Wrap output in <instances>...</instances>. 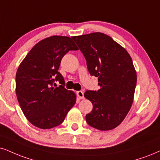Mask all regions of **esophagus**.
I'll use <instances>...</instances> for the list:
<instances>
[{"instance_id": "34e87169", "label": "esophagus", "mask_w": 160, "mask_h": 160, "mask_svg": "<svg viewBox=\"0 0 160 160\" xmlns=\"http://www.w3.org/2000/svg\"><path fill=\"white\" fill-rule=\"evenodd\" d=\"M77 95H78V97L80 99H83L84 98L83 92H82V91H78V92H77Z\"/></svg>"}]
</instances>
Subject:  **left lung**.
<instances>
[{
    "label": "left lung",
    "instance_id": "1",
    "mask_svg": "<svg viewBox=\"0 0 160 160\" xmlns=\"http://www.w3.org/2000/svg\"><path fill=\"white\" fill-rule=\"evenodd\" d=\"M86 60L92 76L98 78V91L87 90L84 97L93 109L86 115L90 126L112 130L126 117L134 100L137 73L128 52L101 32L72 37Z\"/></svg>",
    "mask_w": 160,
    "mask_h": 160
}]
</instances>
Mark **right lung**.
I'll use <instances>...</instances> for the list:
<instances>
[{"instance_id":"1","label":"right lung","mask_w":160,"mask_h":160,"mask_svg":"<svg viewBox=\"0 0 160 160\" xmlns=\"http://www.w3.org/2000/svg\"><path fill=\"white\" fill-rule=\"evenodd\" d=\"M78 50L72 38L52 36L40 40L30 50L16 73V94L27 120L41 129L61 124L76 102V95L65 88L58 72L62 58ZM55 82L61 84L56 87Z\"/></svg>"}]
</instances>
